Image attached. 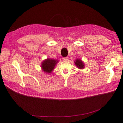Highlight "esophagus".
<instances>
[{
	"instance_id": "esophagus-1",
	"label": "esophagus",
	"mask_w": 123,
	"mask_h": 123,
	"mask_svg": "<svg viewBox=\"0 0 123 123\" xmlns=\"http://www.w3.org/2000/svg\"><path fill=\"white\" fill-rule=\"evenodd\" d=\"M63 59V61H67V60H68V57H64L62 58Z\"/></svg>"
}]
</instances>
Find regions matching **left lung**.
<instances>
[{"instance_id": "obj_1", "label": "left lung", "mask_w": 123, "mask_h": 123, "mask_svg": "<svg viewBox=\"0 0 123 123\" xmlns=\"http://www.w3.org/2000/svg\"><path fill=\"white\" fill-rule=\"evenodd\" d=\"M76 66L78 67L79 69H83L84 68V65L83 61L80 59H77L76 61H74Z\"/></svg>"}]
</instances>
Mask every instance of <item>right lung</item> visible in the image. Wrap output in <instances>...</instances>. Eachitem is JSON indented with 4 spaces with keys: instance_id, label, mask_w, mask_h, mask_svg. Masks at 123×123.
<instances>
[{
    "instance_id": "1",
    "label": "right lung",
    "mask_w": 123,
    "mask_h": 123,
    "mask_svg": "<svg viewBox=\"0 0 123 123\" xmlns=\"http://www.w3.org/2000/svg\"><path fill=\"white\" fill-rule=\"evenodd\" d=\"M58 61L53 59H47L43 62L42 68L43 71L47 73H50L54 69L55 66Z\"/></svg>"
}]
</instances>
